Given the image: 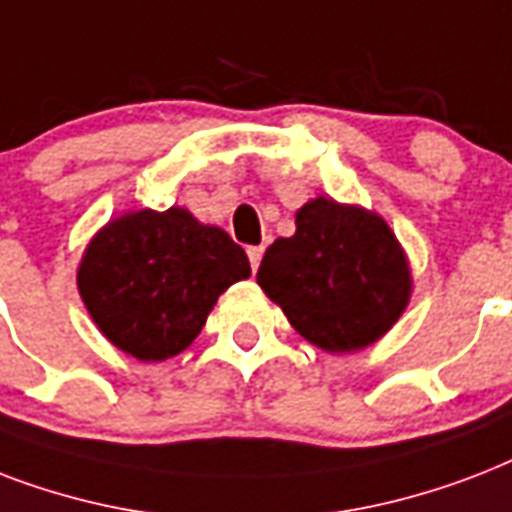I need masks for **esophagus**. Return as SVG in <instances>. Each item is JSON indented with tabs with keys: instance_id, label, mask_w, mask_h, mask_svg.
Returning a JSON list of instances; mask_svg holds the SVG:
<instances>
[{
	"instance_id": "1",
	"label": "esophagus",
	"mask_w": 512,
	"mask_h": 512,
	"mask_svg": "<svg viewBox=\"0 0 512 512\" xmlns=\"http://www.w3.org/2000/svg\"><path fill=\"white\" fill-rule=\"evenodd\" d=\"M261 256H264V245H251V248H248V259H251L253 269H259Z\"/></svg>"
}]
</instances>
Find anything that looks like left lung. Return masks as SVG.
<instances>
[{"instance_id":"left-lung-1","label":"left lung","mask_w":512,"mask_h":512,"mask_svg":"<svg viewBox=\"0 0 512 512\" xmlns=\"http://www.w3.org/2000/svg\"><path fill=\"white\" fill-rule=\"evenodd\" d=\"M256 283L310 344L331 355L379 342L406 312L414 277L403 245L379 213L315 197L296 232L269 245Z\"/></svg>"}]
</instances>
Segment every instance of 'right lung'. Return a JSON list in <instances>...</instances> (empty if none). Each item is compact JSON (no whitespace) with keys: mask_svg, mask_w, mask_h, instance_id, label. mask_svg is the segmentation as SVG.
<instances>
[{"mask_svg":"<svg viewBox=\"0 0 512 512\" xmlns=\"http://www.w3.org/2000/svg\"><path fill=\"white\" fill-rule=\"evenodd\" d=\"M245 277L251 264L243 248L173 205L106 221L82 253L77 288L117 350L160 363L200 336L221 293Z\"/></svg>","mask_w":512,"mask_h":512,"instance_id":"1","label":"right lung"}]
</instances>
